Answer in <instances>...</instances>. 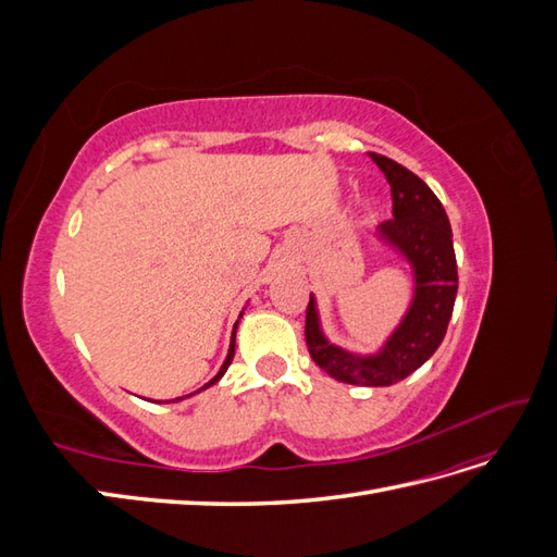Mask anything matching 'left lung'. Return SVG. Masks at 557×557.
Returning <instances> with one entry per match:
<instances>
[{
  "mask_svg": "<svg viewBox=\"0 0 557 557\" xmlns=\"http://www.w3.org/2000/svg\"><path fill=\"white\" fill-rule=\"evenodd\" d=\"M369 158L391 183L393 218L379 225V234L395 244L416 269L413 305L391 342L372 358H356L325 342L313 297H309L305 336L311 360L332 379L379 387L413 374L444 342L458 293V262L448 215L428 183L391 158L379 153H369Z\"/></svg>",
  "mask_w": 557,
  "mask_h": 557,
  "instance_id": "left-lung-1",
  "label": "left lung"
}]
</instances>
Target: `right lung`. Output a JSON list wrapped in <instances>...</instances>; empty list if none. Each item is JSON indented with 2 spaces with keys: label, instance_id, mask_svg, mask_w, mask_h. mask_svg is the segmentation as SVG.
<instances>
[{
  "label": "right lung",
  "instance_id": "add662e5",
  "mask_svg": "<svg viewBox=\"0 0 557 557\" xmlns=\"http://www.w3.org/2000/svg\"><path fill=\"white\" fill-rule=\"evenodd\" d=\"M232 358H234V334H232V344H230V352H227V358H225V362H223V367H221V372H218L205 387H209V385H213L218 379H221L225 372H227V367H230V362H232Z\"/></svg>",
  "mask_w": 557,
  "mask_h": 557
}]
</instances>
